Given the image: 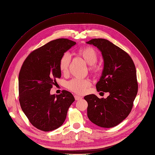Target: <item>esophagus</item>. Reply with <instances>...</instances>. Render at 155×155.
Wrapping results in <instances>:
<instances>
[{
	"instance_id": "obj_1",
	"label": "esophagus",
	"mask_w": 155,
	"mask_h": 155,
	"mask_svg": "<svg viewBox=\"0 0 155 155\" xmlns=\"http://www.w3.org/2000/svg\"><path fill=\"white\" fill-rule=\"evenodd\" d=\"M74 98L76 100H80L81 99H82V97H80L79 95H74Z\"/></svg>"
}]
</instances>
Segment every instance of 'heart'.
<instances>
[{
	"instance_id": "obj_1",
	"label": "heart",
	"mask_w": 155,
	"mask_h": 155,
	"mask_svg": "<svg viewBox=\"0 0 155 155\" xmlns=\"http://www.w3.org/2000/svg\"><path fill=\"white\" fill-rule=\"evenodd\" d=\"M85 62L88 65V70L93 74H97L100 71V67L97 64L98 59L97 51L91 46H87L79 48L76 51ZM71 61V57L68 53H64L59 60V69L61 73L67 74ZM91 85V82L88 79L74 78L67 83V87L70 90L78 94H83Z\"/></svg>"
}]
</instances>
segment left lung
<instances>
[{"label": "left lung", "mask_w": 155, "mask_h": 155, "mask_svg": "<svg viewBox=\"0 0 155 155\" xmlns=\"http://www.w3.org/2000/svg\"><path fill=\"white\" fill-rule=\"evenodd\" d=\"M97 47L102 54L104 68L97 83L98 91L109 92L106 98L87 95V116L98 127L112 128L130 114L137 95L136 70L131 57L109 40L94 38L86 42Z\"/></svg>", "instance_id": "8db88e82"}]
</instances>
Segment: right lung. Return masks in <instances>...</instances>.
<instances>
[{
	"label": "right lung",
	"instance_id": "right-lung-1",
	"mask_svg": "<svg viewBox=\"0 0 155 155\" xmlns=\"http://www.w3.org/2000/svg\"><path fill=\"white\" fill-rule=\"evenodd\" d=\"M76 44L66 38L52 40L31 52L19 74V100L30 122L43 131L54 130L62 125L68 110L74 101L68 91L51 95L50 90L60 78L59 60Z\"/></svg>",
	"mask_w": 155,
	"mask_h": 155
}]
</instances>
